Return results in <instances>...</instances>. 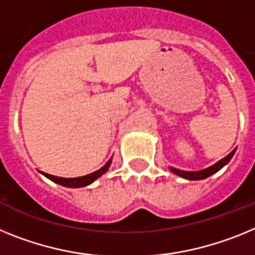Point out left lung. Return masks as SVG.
I'll return each mask as SVG.
<instances>
[{"mask_svg":"<svg viewBox=\"0 0 255 255\" xmlns=\"http://www.w3.org/2000/svg\"><path fill=\"white\" fill-rule=\"evenodd\" d=\"M235 151H236V149L232 150V151L230 152L227 156H225L223 159H221L220 161H217L216 164L212 165V167L205 168V169H201V170H196V172H186V170L177 169V168H173V167H169V169H170V172H173L174 174L182 177V178H186V180H191V181L204 180V178H207V177L212 176V174H214L216 172H218V170H220L222 167H225V165L227 164L230 160H231V158L234 156Z\"/></svg>","mask_w":255,"mask_h":255,"instance_id":"obj_1","label":"left lung"}]
</instances>
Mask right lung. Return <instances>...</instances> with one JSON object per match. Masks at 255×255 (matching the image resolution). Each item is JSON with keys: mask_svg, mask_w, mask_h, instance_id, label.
I'll list each match as a JSON object with an SVG mask.
<instances>
[{"mask_svg": "<svg viewBox=\"0 0 255 255\" xmlns=\"http://www.w3.org/2000/svg\"><path fill=\"white\" fill-rule=\"evenodd\" d=\"M110 164H112V159L108 160L105 165L103 168H100L99 170L94 172V173H90L87 176H82V177H77V178H63V177H56V176H52V174H48V173H43L41 172L43 176H46L48 180L54 181L55 183H59L61 186H65V187H85V186L91 185V183L94 182L95 180H97L99 177L103 176L105 173L106 170L109 169Z\"/></svg>", "mask_w": 255, "mask_h": 255, "instance_id": "obj_1", "label": "right lung"}]
</instances>
